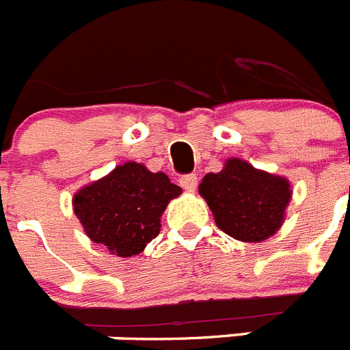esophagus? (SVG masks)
Wrapping results in <instances>:
<instances>
[{
  "instance_id": "1",
  "label": "esophagus",
  "mask_w": 350,
  "mask_h": 350,
  "mask_svg": "<svg viewBox=\"0 0 350 350\" xmlns=\"http://www.w3.org/2000/svg\"><path fill=\"white\" fill-rule=\"evenodd\" d=\"M178 182L185 191H194L198 185V175L196 173H187V175H182Z\"/></svg>"
}]
</instances>
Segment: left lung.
<instances>
[{
  "label": "left lung",
  "mask_w": 350,
  "mask_h": 350,
  "mask_svg": "<svg viewBox=\"0 0 350 350\" xmlns=\"http://www.w3.org/2000/svg\"><path fill=\"white\" fill-rule=\"evenodd\" d=\"M200 194L213 212L215 224L242 242H261L279 230L291 200L289 182L259 172L240 159H228L222 172L208 173Z\"/></svg>",
  "instance_id": "1"
}]
</instances>
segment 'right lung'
Here are the masks:
<instances>
[{
    "mask_svg": "<svg viewBox=\"0 0 350 350\" xmlns=\"http://www.w3.org/2000/svg\"><path fill=\"white\" fill-rule=\"evenodd\" d=\"M182 193L165 173L126 163L73 198L77 217L94 243L128 258L140 254L159 234L161 215L170 200Z\"/></svg>",
    "mask_w": 350,
    "mask_h": 350,
    "instance_id": "add662e5",
    "label": "right lung"
}]
</instances>
